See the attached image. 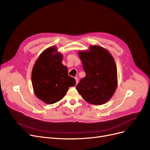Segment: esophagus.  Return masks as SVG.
Returning <instances> with one entry per match:
<instances>
[{
	"mask_svg": "<svg viewBox=\"0 0 150 150\" xmlns=\"http://www.w3.org/2000/svg\"><path fill=\"white\" fill-rule=\"evenodd\" d=\"M75 80H76V84H77L78 82H79V78L77 77H75Z\"/></svg>",
	"mask_w": 150,
	"mask_h": 150,
	"instance_id": "34e87169",
	"label": "esophagus"
}]
</instances>
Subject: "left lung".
Wrapping results in <instances>:
<instances>
[{
  "label": "left lung",
  "instance_id": "left-lung-1",
  "mask_svg": "<svg viewBox=\"0 0 150 150\" xmlns=\"http://www.w3.org/2000/svg\"><path fill=\"white\" fill-rule=\"evenodd\" d=\"M86 76L76 86V90L88 103L100 105L107 102L117 86V72L115 61L110 52L98 45L79 51Z\"/></svg>",
  "mask_w": 150,
  "mask_h": 150
}]
</instances>
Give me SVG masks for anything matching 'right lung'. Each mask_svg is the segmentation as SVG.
<instances>
[{"instance_id":"obj_1","label":"right lung","mask_w":150,"mask_h":150,"mask_svg":"<svg viewBox=\"0 0 150 150\" xmlns=\"http://www.w3.org/2000/svg\"><path fill=\"white\" fill-rule=\"evenodd\" d=\"M62 60L63 55L56 46H52L42 52L33 66L31 82L34 94L47 104L59 102L69 87L76 85L75 79L68 75Z\"/></svg>"}]
</instances>
